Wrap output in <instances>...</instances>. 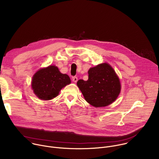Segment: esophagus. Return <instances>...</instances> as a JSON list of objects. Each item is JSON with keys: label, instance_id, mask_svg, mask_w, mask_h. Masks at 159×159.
<instances>
[{"label": "esophagus", "instance_id": "1", "mask_svg": "<svg viewBox=\"0 0 159 159\" xmlns=\"http://www.w3.org/2000/svg\"><path fill=\"white\" fill-rule=\"evenodd\" d=\"M77 80H78V78L77 77H72V81L74 82H77Z\"/></svg>", "mask_w": 159, "mask_h": 159}]
</instances>
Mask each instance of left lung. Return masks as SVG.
Returning <instances> with one entry per match:
<instances>
[{
	"label": "left lung",
	"instance_id": "left-lung-1",
	"mask_svg": "<svg viewBox=\"0 0 159 159\" xmlns=\"http://www.w3.org/2000/svg\"><path fill=\"white\" fill-rule=\"evenodd\" d=\"M87 81L79 80L77 84L85 101L96 107H105L115 101L121 91L120 79L107 63L90 68Z\"/></svg>",
	"mask_w": 159,
	"mask_h": 159
}]
</instances>
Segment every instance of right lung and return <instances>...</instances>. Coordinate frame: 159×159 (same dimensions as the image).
Returning a JSON list of instances; mask_svg holds the SVG:
<instances>
[{
	"label": "right lung",
	"instance_id": "obj_1",
	"mask_svg": "<svg viewBox=\"0 0 159 159\" xmlns=\"http://www.w3.org/2000/svg\"><path fill=\"white\" fill-rule=\"evenodd\" d=\"M70 83L69 75L61 74L57 66L50 65L39 69L34 74L31 87L39 99L50 100L58 95L63 87Z\"/></svg>",
	"mask_w": 159,
	"mask_h": 159
}]
</instances>
